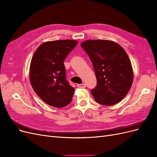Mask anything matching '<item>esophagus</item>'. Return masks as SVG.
Instances as JSON below:
<instances>
[{"instance_id": "1", "label": "esophagus", "mask_w": 157, "mask_h": 157, "mask_svg": "<svg viewBox=\"0 0 157 157\" xmlns=\"http://www.w3.org/2000/svg\"><path fill=\"white\" fill-rule=\"evenodd\" d=\"M77 87L79 88H84L86 87V84H77Z\"/></svg>"}]
</instances>
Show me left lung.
<instances>
[{"label":"left lung","mask_w":157,"mask_h":157,"mask_svg":"<svg viewBox=\"0 0 157 157\" xmlns=\"http://www.w3.org/2000/svg\"><path fill=\"white\" fill-rule=\"evenodd\" d=\"M80 46L89 56L96 73L97 86L91 91L95 101L107 106L119 103L129 92L134 78L126 51L108 40H87Z\"/></svg>","instance_id":"1"}]
</instances>
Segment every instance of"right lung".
<instances>
[{"label":"right lung","instance_id":"1","mask_svg":"<svg viewBox=\"0 0 157 157\" xmlns=\"http://www.w3.org/2000/svg\"><path fill=\"white\" fill-rule=\"evenodd\" d=\"M77 40H58L41 44L33 54L29 78L35 93L48 105L61 108L72 100L75 88L66 80L64 61Z\"/></svg>","mask_w":157,"mask_h":157}]
</instances>
